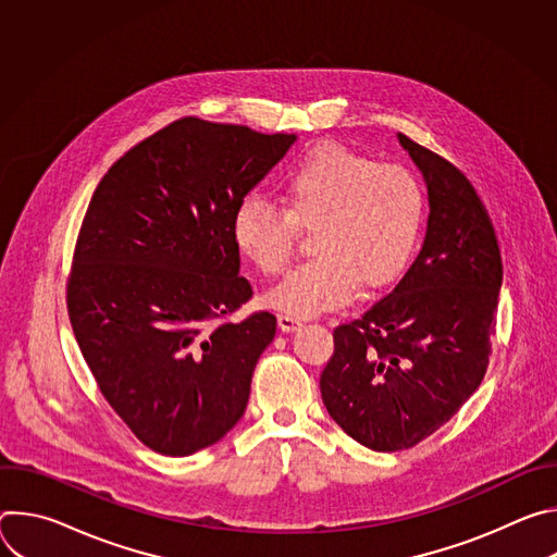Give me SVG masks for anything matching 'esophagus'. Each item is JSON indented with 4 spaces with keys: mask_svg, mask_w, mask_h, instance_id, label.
Instances as JSON below:
<instances>
[{
    "mask_svg": "<svg viewBox=\"0 0 557 557\" xmlns=\"http://www.w3.org/2000/svg\"><path fill=\"white\" fill-rule=\"evenodd\" d=\"M277 324L284 333H295V331L301 329V320H299V317H293V314H280Z\"/></svg>",
    "mask_w": 557,
    "mask_h": 557,
    "instance_id": "esophagus-1",
    "label": "esophagus"
}]
</instances>
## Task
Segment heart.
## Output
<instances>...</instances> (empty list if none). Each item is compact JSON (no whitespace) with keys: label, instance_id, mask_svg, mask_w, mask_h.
I'll return each mask as SVG.
<instances>
[{"label":"heart","instance_id":"heart-1","mask_svg":"<svg viewBox=\"0 0 557 557\" xmlns=\"http://www.w3.org/2000/svg\"><path fill=\"white\" fill-rule=\"evenodd\" d=\"M284 207L247 196L233 211V243L260 273L280 275L312 228L314 258L277 284L267 301L297 317L342 308L361 284L379 288L399 275L419 245L425 194L401 165L339 143L304 151L284 172Z\"/></svg>","mask_w":557,"mask_h":557}]
</instances>
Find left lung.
<instances>
[{"label":"left lung","mask_w":557,"mask_h":557,"mask_svg":"<svg viewBox=\"0 0 557 557\" xmlns=\"http://www.w3.org/2000/svg\"><path fill=\"white\" fill-rule=\"evenodd\" d=\"M430 198L425 243L389 295L333 331L322 399L335 423L374 451L414 447L479 389L492 355L503 260L469 178L399 134Z\"/></svg>","instance_id":"obj_1"}]
</instances>
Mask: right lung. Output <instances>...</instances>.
I'll return each instance as SVG.
<instances>
[{
    "label": "right lung",
    "instance_id": "obj_1",
    "mask_svg": "<svg viewBox=\"0 0 557 557\" xmlns=\"http://www.w3.org/2000/svg\"><path fill=\"white\" fill-rule=\"evenodd\" d=\"M185 116L108 170L76 237L65 301L106 401L149 449L189 456L243 419L273 342L240 277L235 207L295 143Z\"/></svg>",
    "mask_w": 557,
    "mask_h": 557
}]
</instances>
